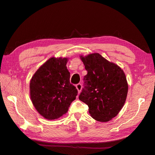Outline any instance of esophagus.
<instances>
[{
	"label": "esophagus",
	"instance_id": "obj_1",
	"mask_svg": "<svg viewBox=\"0 0 155 155\" xmlns=\"http://www.w3.org/2000/svg\"><path fill=\"white\" fill-rule=\"evenodd\" d=\"M76 87V88H77V90H78V92H79V93L81 91V89H82V85H81V84L78 83V84H77Z\"/></svg>",
	"mask_w": 155,
	"mask_h": 155
}]
</instances>
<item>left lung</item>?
Here are the masks:
<instances>
[{
	"label": "left lung",
	"instance_id": "left-lung-1",
	"mask_svg": "<svg viewBox=\"0 0 155 155\" xmlns=\"http://www.w3.org/2000/svg\"><path fill=\"white\" fill-rule=\"evenodd\" d=\"M87 74L79 100L88 106L92 118L107 122L118 114L127 96L128 83L124 70L98 53L80 55Z\"/></svg>",
	"mask_w": 155,
	"mask_h": 155
}]
</instances>
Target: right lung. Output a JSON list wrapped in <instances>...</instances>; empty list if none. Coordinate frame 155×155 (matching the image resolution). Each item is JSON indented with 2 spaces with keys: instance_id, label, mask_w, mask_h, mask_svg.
<instances>
[{
  "instance_id": "obj_1",
  "label": "right lung",
  "mask_w": 155,
  "mask_h": 155,
  "mask_svg": "<svg viewBox=\"0 0 155 155\" xmlns=\"http://www.w3.org/2000/svg\"><path fill=\"white\" fill-rule=\"evenodd\" d=\"M67 58H50L39 68L30 83V95L37 111L45 118L58 119L66 114L78 90L70 83Z\"/></svg>"
}]
</instances>
